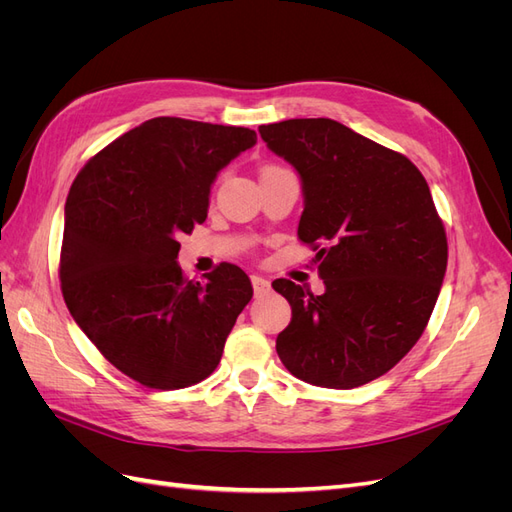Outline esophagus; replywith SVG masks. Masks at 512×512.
Wrapping results in <instances>:
<instances>
[{"instance_id": "1", "label": "esophagus", "mask_w": 512, "mask_h": 512, "mask_svg": "<svg viewBox=\"0 0 512 512\" xmlns=\"http://www.w3.org/2000/svg\"><path fill=\"white\" fill-rule=\"evenodd\" d=\"M252 286H254L256 297H262V294H267L271 290V284L260 275H252Z\"/></svg>"}]
</instances>
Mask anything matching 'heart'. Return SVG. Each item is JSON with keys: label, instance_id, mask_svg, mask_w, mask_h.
Listing matches in <instances>:
<instances>
[{"label": "heart", "instance_id": "1", "mask_svg": "<svg viewBox=\"0 0 512 512\" xmlns=\"http://www.w3.org/2000/svg\"><path fill=\"white\" fill-rule=\"evenodd\" d=\"M265 168H275V164H269V166H265ZM265 168H262V170H265Z\"/></svg>", "mask_w": 512, "mask_h": 512}]
</instances>
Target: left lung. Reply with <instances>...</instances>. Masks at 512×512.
Wrapping results in <instances>:
<instances>
[{"label": "left lung", "mask_w": 512, "mask_h": 512, "mask_svg": "<svg viewBox=\"0 0 512 512\" xmlns=\"http://www.w3.org/2000/svg\"><path fill=\"white\" fill-rule=\"evenodd\" d=\"M303 181L299 239L316 252L324 294L290 280L277 354L294 378L354 389L384 376L423 335L446 273L448 243L425 177L404 153L333 119L258 128Z\"/></svg>", "instance_id": "obj_1"}]
</instances>
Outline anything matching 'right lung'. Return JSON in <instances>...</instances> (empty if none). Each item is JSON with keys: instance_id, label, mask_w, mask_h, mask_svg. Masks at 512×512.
<instances>
[{"instance_id": "1", "label": "right lung", "mask_w": 512, "mask_h": 512, "mask_svg": "<svg viewBox=\"0 0 512 512\" xmlns=\"http://www.w3.org/2000/svg\"><path fill=\"white\" fill-rule=\"evenodd\" d=\"M252 145L250 128L156 117L98 151L72 183L61 294L104 359L147 389L209 378L252 299L237 265L222 262L205 282L177 265V239L207 220L215 175Z\"/></svg>"}]
</instances>
